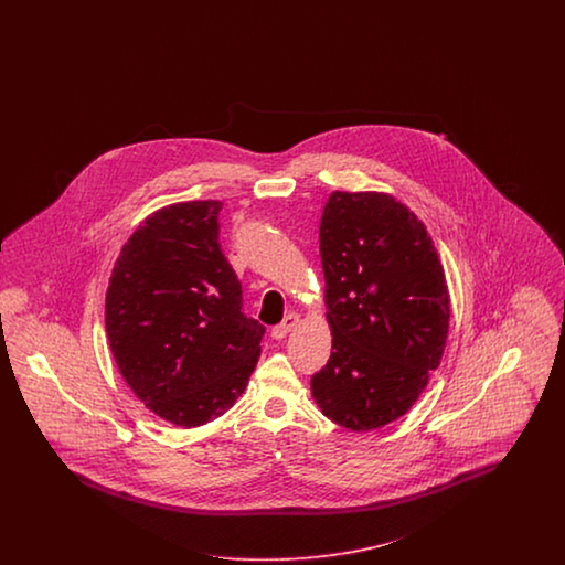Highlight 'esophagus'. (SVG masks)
Returning a JSON list of instances; mask_svg holds the SVG:
<instances>
[{
    "label": "esophagus",
    "instance_id": "1",
    "mask_svg": "<svg viewBox=\"0 0 565 565\" xmlns=\"http://www.w3.org/2000/svg\"><path fill=\"white\" fill-rule=\"evenodd\" d=\"M298 321H300V315H298V312L286 315V319H284L279 326H275L274 329H271V338H274V340H284V338L290 333L291 329L296 327Z\"/></svg>",
    "mask_w": 565,
    "mask_h": 565
}]
</instances>
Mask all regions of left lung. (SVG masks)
Here are the masks:
<instances>
[{"label":"left lung","instance_id":"left-lung-1","mask_svg":"<svg viewBox=\"0 0 565 565\" xmlns=\"http://www.w3.org/2000/svg\"><path fill=\"white\" fill-rule=\"evenodd\" d=\"M319 242L333 348L310 392L340 427H383L411 411L444 356V265L425 225L383 192H333Z\"/></svg>","mask_w":565,"mask_h":565}]
</instances>
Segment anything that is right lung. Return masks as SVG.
<instances>
[{
	"label": "right lung",
	"instance_id": "right-lung-1",
	"mask_svg": "<svg viewBox=\"0 0 565 565\" xmlns=\"http://www.w3.org/2000/svg\"><path fill=\"white\" fill-rule=\"evenodd\" d=\"M220 201L163 206L121 248L105 294V329L121 376L149 411L201 427L234 406L265 327L242 310L220 246Z\"/></svg>",
	"mask_w": 565,
	"mask_h": 565
}]
</instances>
